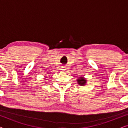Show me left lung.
Listing matches in <instances>:
<instances>
[{"instance_id": "obj_1", "label": "left lung", "mask_w": 128, "mask_h": 128, "mask_svg": "<svg viewBox=\"0 0 128 128\" xmlns=\"http://www.w3.org/2000/svg\"><path fill=\"white\" fill-rule=\"evenodd\" d=\"M77 82L79 86H84L87 84V80L84 77H78V78L77 79Z\"/></svg>"}]
</instances>
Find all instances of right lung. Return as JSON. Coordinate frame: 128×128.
I'll list each match as a JSON object with an SVG mask.
<instances>
[{"mask_svg": "<svg viewBox=\"0 0 128 128\" xmlns=\"http://www.w3.org/2000/svg\"><path fill=\"white\" fill-rule=\"evenodd\" d=\"M45 78H46V77H45Z\"/></svg>", "mask_w": 128, "mask_h": 128, "instance_id": "right-lung-1", "label": "right lung"}]
</instances>
